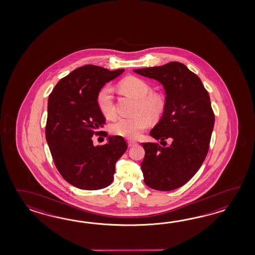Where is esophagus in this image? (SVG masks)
I'll return each instance as SVG.
<instances>
[{
	"label": "esophagus",
	"instance_id": "esophagus-1",
	"mask_svg": "<svg viewBox=\"0 0 255 255\" xmlns=\"http://www.w3.org/2000/svg\"><path fill=\"white\" fill-rule=\"evenodd\" d=\"M128 146H135V145H137V143L133 140L128 141Z\"/></svg>",
	"mask_w": 255,
	"mask_h": 255
}]
</instances>
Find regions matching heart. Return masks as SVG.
Instances as JSON below:
<instances>
[{"mask_svg": "<svg viewBox=\"0 0 255 255\" xmlns=\"http://www.w3.org/2000/svg\"><path fill=\"white\" fill-rule=\"evenodd\" d=\"M122 91L137 99L135 105V116L132 118H121L111 126L115 135L126 138L135 139L141 135L149 124V119L156 120L163 114L166 103L161 94L150 92V87L146 82L136 76H128L120 82ZM97 104L101 114L108 120L116 115L113 90L111 87H102L97 96Z\"/></svg>", "mask_w": 255, "mask_h": 255, "instance_id": "heart-1", "label": "heart"}]
</instances>
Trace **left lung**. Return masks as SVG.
Segmentation results:
<instances>
[{
    "mask_svg": "<svg viewBox=\"0 0 255 255\" xmlns=\"http://www.w3.org/2000/svg\"><path fill=\"white\" fill-rule=\"evenodd\" d=\"M134 72L162 84L166 107L149 134L161 145L171 141L168 146L142 143L144 182L154 190L178 189L195 175L209 150L214 126L209 93L200 77L179 62Z\"/></svg>",
    "mask_w": 255,
    "mask_h": 255,
    "instance_id": "1",
    "label": "left lung"
}]
</instances>
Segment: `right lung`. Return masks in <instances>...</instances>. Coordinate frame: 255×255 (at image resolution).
Returning a JSON list of instances; mask_svg holds the SVG:
<instances>
[{
  "mask_svg": "<svg viewBox=\"0 0 255 255\" xmlns=\"http://www.w3.org/2000/svg\"><path fill=\"white\" fill-rule=\"evenodd\" d=\"M123 72L84 65L62 78L49 96L46 141L60 174L78 189L100 190L111 184L116 162L128 148L120 135L109 136L102 146H94L92 140L106 122L97 104L98 93Z\"/></svg>",
  "mask_w": 255,
  "mask_h": 255,
  "instance_id": "1",
  "label": "right lung"
}]
</instances>
